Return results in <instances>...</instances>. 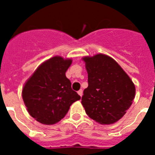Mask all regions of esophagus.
<instances>
[{
  "label": "esophagus",
  "instance_id": "34e87169",
  "mask_svg": "<svg viewBox=\"0 0 155 155\" xmlns=\"http://www.w3.org/2000/svg\"><path fill=\"white\" fill-rule=\"evenodd\" d=\"M78 94H79V95H80L81 97L82 95H83V91H82V89L79 90V91H78Z\"/></svg>",
  "mask_w": 155,
  "mask_h": 155
}]
</instances>
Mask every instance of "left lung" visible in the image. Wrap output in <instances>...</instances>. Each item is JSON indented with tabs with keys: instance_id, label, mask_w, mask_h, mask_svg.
Wrapping results in <instances>:
<instances>
[{
	"instance_id": "1",
	"label": "left lung",
	"mask_w": 155,
	"mask_h": 155,
	"mask_svg": "<svg viewBox=\"0 0 155 155\" xmlns=\"http://www.w3.org/2000/svg\"><path fill=\"white\" fill-rule=\"evenodd\" d=\"M88 86L81 104L90 118L100 124H113L123 117L135 97V86L123 68L110 57H84Z\"/></svg>"
}]
</instances>
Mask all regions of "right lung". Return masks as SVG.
Wrapping results in <instances>:
<instances>
[{
    "label": "right lung",
    "instance_id": "obj_1",
    "mask_svg": "<svg viewBox=\"0 0 155 155\" xmlns=\"http://www.w3.org/2000/svg\"><path fill=\"white\" fill-rule=\"evenodd\" d=\"M71 59L53 57L42 63L25 84L22 98L28 113L45 125L55 124L81 96L71 88L66 71Z\"/></svg>",
    "mask_w": 155,
    "mask_h": 155
}]
</instances>
